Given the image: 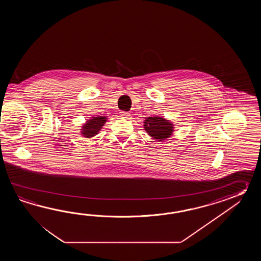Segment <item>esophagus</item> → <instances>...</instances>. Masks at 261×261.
<instances>
[{
	"instance_id": "34e87169",
	"label": "esophagus",
	"mask_w": 261,
	"mask_h": 261,
	"mask_svg": "<svg viewBox=\"0 0 261 261\" xmlns=\"http://www.w3.org/2000/svg\"><path fill=\"white\" fill-rule=\"evenodd\" d=\"M129 115H130V114H129L128 112H121V113H120V116L124 117V118H128Z\"/></svg>"
}]
</instances>
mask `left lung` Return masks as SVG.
Instances as JSON below:
<instances>
[{
  "mask_svg": "<svg viewBox=\"0 0 261 261\" xmlns=\"http://www.w3.org/2000/svg\"><path fill=\"white\" fill-rule=\"evenodd\" d=\"M144 128L152 139L160 142L171 137L174 129L171 121L159 116L147 117L144 121Z\"/></svg>",
  "mask_w": 261,
  "mask_h": 261,
  "instance_id": "1",
  "label": "left lung"
}]
</instances>
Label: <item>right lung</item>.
<instances>
[{
	"label": "right lung",
	"instance_id": "right-lung-1",
	"mask_svg": "<svg viewBox=\"0 0 261 261\" xmlns=\"http://www.w3.org/2000/svg\"><path fill=\"white\" fill-rule=\"evenodd\" d=\"M107 121L106 117H92L84 124L83 127L80 129L84 137L91 138L94 137L100 133V128Z\"/></svg>",
	"mask_w": 261,
	"mask_h": 261
}]
</instances>
